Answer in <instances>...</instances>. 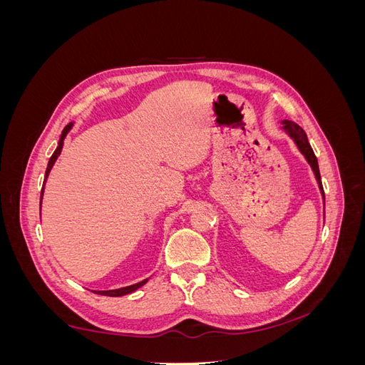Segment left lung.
Here are the masks:
<instances>
[{
    "instance_id": "8db88e82",
    "label": "left lung",
    "mask_w": 365,
    "mask_h": 365,
    "mask_svg": "<svg viewBox=\"0 0 365 365\" xmlns=\"http://www.w3.org/2000/svg\"><path fill=\"white\" fill-rule=\"evenodd\" d=\"M282 129L286 132V134H288L292 140H294V143L297 145V148H298V150H300L303 155H304V158H306V161L309 163V165H311L312 168V170H314V175H315V178H317V182H318V187H319V190H322V195H323V200H324V192H323V184H322V176H319V169H318V161H317V157H315V153H314V150H312V148H311V145H309V141H307V135H306V132L298 126L297 123H294V121H291V120H283L282 121Z\"/></svg>"
}]
</instances>
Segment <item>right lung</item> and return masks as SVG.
Instances as JSON below:
<instances>
[{
    "instance_id": "obj_1",
    "label": "right lung",
    "mask_w": 365,
    "mask_h": 365,
    "mask_svg": "<svg viewBox=\"0 0 365 365\" xmlns=\"http://www.w3.org/2000/svg\"><path fill=\"white\" fill-rule=\"evenodd\" d=\"M71 128H73V123H68L67 126L63 128V130H62L61 138H59V143H58V148H56V150L53 152V155H51V158H50V161H48L47 170H46V180H43V185H46V181H47V178H48V173H50V170H51V168H53V164L56 163L58 157L61 155L62 146H63V140H65V137H67L68 132L71 130ZM42 195H43V187H42V192H41V202H42ZM146 282H148V279H146V280H143V282H138V283H135V284L125 286V288H120V289H111V291H96V294L108 295V297H121V295H126V294H130V292L137 291L138 288H141L143 284H146Z\"/></svg>"
}]
</instances>
